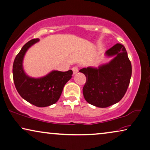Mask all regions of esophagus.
Wrapping results in <instances>:
<instances>
[{"label":"esophagus","instance_id":"34e87169","mask_svg":"<svg viewBox=\"0 0 150 150\" xmlns=\"http://www.w3.org/2000/svg\"><path fill=\"white\" fill-rule=\"evenodd\" d=\"M72 71H73V74H76L79 72V68H78L77 66H74L72 68Z\"/></svg>","mask_w":150,"mask_h":150}]
</instances>
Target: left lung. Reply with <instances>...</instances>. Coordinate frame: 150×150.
Segmentation results:
<instances>
[{
	"label": "left lung",
	"instance_id": "left-lung-1",
	"mask_svg": "<svg viewBox=\"0 0 150 150\" xmlns=\"http://www.w3.org/2000/svg\"><path fill=\"white\" fill-rule=\"evenodd\" d=\"M105 55L113 59L98 68L80 70L86 77L82 88L84 99L98 108H107L120 101L127 92L132 74L131 63L122 45L117 43Z\"/></svg>",
	"mask_w": 150,
	"mask_h": 150
}]
</instances>
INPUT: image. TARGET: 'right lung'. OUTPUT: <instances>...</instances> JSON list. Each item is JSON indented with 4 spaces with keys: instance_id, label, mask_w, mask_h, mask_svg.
<instances>
[{
    "instance_id": "add662e5",
    "label": "right lung",
    "mask_w": 150,
    "mask_h": 150,
    "mask_svg": "<svg viewBox=\"0 0 150 150\" xmlns=\"http://www.w3.org/2000/svg\"><path fill=\"white\" fill-rule=\"evenodd\" d=\"M39 38L32 39L23 45L17 54L13 65L15 86L25 101L37 107H47L55 103L62 95L65 84L72 77V70H53L46 76L32 78L26 74L23 68V61L28 49L38 42Z\"/></svg>"
}]
</instances>
